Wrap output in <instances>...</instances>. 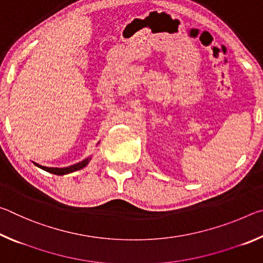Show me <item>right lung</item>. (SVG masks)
I'll return each mask as SVG.
<instances>
[{
	"instance_id": "obj_1",
	"label": "right lung",
	"mask_w": 263,
	"mask_h": 263,
	"mask_svg": "<svg viewBox=\"0 0 263 263\" xmlns=\"http://www.w3.org/2000/svg\"><path fill=\"white\" fill-rule=\"evenodd\" d=\"M88 162H89V159H86V160H83V161H81V162L74 164V166H69V167H66V168H51V167L41 166V164H38V163H34V164H35V166H38L39 168L44 169V171H46L48 173H52V174L65 175V174H69V173H73L75 171H79V169H81L84 166H87Z\"/></svg>"
}]
</instances>
